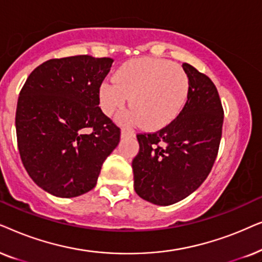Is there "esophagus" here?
Returning a JSON list of instances; mask_svg holds the SVG:
<instances>
[{"label":"esophagus","mask_w":262,"mask_h":262,"mask_svg":"<svg viewBox=\"0 0 262 262\" xmlns=\"http://www.w3.org/2000/svg\"><path fill=\"white\" fill-rule=\"evenodd\" d=\"M132 135H134V132L132 130V129H129V128H122V130H121V137H122V138L132 137Z\"/></svg>","instance_id":"34e87169"}]
</instances>
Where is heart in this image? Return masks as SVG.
Segmentation results:
<instances>
[{
	"label": "heart",
	"mask_w": 262,
	"mask_h": 262,
	"mask_svg": "<svg viewBox=\"0 0 262 262\" xmlns=\"http://www.w3.org/2000/svg\"><path fill=\"white\" fill-rule=\"evenodd\" d=\"M189 80L184 69L163 58H137L117 69L115 81H104L99 89L100 107L113 116L127 103L133 107L124 121L146 128L170 123L187 100Z\"/></svg>",
	"instance_id": "heart-1"
}]
</instances>
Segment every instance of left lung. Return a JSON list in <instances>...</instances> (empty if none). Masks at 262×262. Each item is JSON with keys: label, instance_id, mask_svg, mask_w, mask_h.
Segmentation results:
<instances>
[{"label": "left lung", "instance_id": "obj_1", "mask_svg": "<svg viewBox=\"0 0 262 262\" xmlns=\"http://www.w3.org/2000/svg\"><path fill=\"white\" fill-rule=\"evenodd\" d=\"M182 67L189 80L182 111L156 133L137 135L140 149L132 163L137 194L159 206L176 204L201 186L222 139L224 111L214 83L193 66Z\"/></svg>", "mask_w": 262, "mask_h": 262}]
</instances>
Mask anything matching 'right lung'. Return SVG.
I'll return each instance as SVG.
<instances>
[{"mask_svg": "<svg viewBox=\"0 0 262 262\" xmlns=\"http://www.w3.org/2000/svg\"><path fill=\"white\" fill-rule=\"evenodd\" d=\"M114 60L89 55L49 60L20 91L17 147L37 186L58 198L96 187L104 160L121 130L99 105V89Z\"/></svg>", "mask_w": 262, "mask_h": 262, "instance_id": "add662e5", "label": "right lung"}]
</instances>
